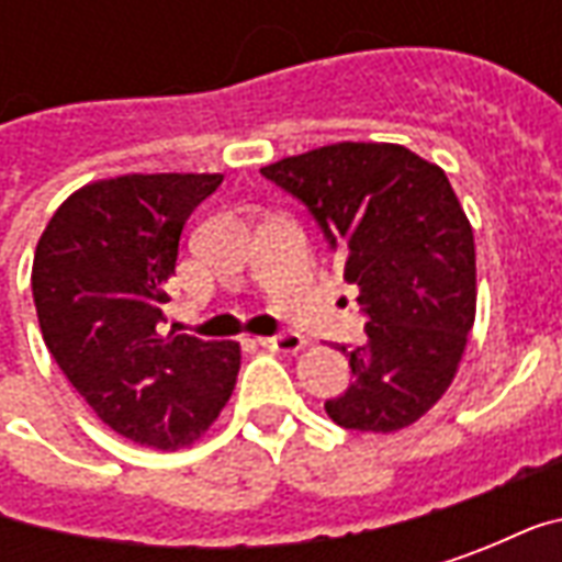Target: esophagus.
Returning a JSON list of instances; mask_svg holds the SVG:
<instances>
[{
  "mask_svg": "<svg viewBox=\"0 0 562 562\" xmlns=\"http://www.w3.org/2000/svg\"><path fill=\"white\" fill-rule=\"evenodd\" d=\"M261 346H268L273 352H285V355H297L306 346V340L301 334H294V330H282V334H273V337H265Z\"/></svg>",
  "mask_w": 562,
  "mask_h": 562,
  "instance_id": "34e87169",
  "label": "esophagus"
}]
</instances>
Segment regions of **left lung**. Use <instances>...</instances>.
Masks as SVG:
<instances>
[{
	"label": "left lung",
	"mask_w": 562,
	"mask_h": 562,
	"mask_svg": "<svg viewBox=\"0 0 562 562\" xmlns=\"http://www.w3.org/2000/svg\"><path fill=\"white\" fill-rule=\"evenodd\" d=\"M294 195L358 285L367 342L340 352L352 385L330 422L394 434L451 385L475 322V240L446 171L401 144H328L265 165Z\"/></svg>",
	"instance_id": "1"
}]
</instances>
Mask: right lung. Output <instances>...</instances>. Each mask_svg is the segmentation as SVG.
<instances>
[{
	"label": "right lung",
	"instance_id": "add662e5",
	"mask_svg": "<svg viewBox=\"0 0 562 562\" xmlns=\"http://www.w3.org/2000/svg\"><path fill=\"white\" fill-rule=\"evenodd\" d=\"M222 173H123L68 195L32 261L42 337L111 430L149 448L192 446L220 418L240 346L159 334L180 234Z\"/></svg>",
	"mask_w": 562,
	"mask_h": 562
}]
</instances>
